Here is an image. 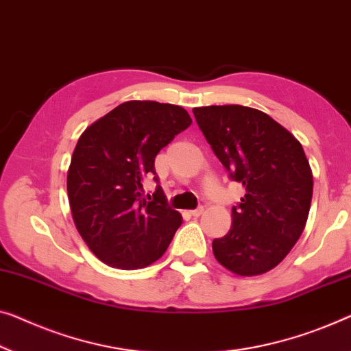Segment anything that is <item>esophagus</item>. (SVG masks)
<instances>
[{
    "label": "esophagus",
    "instance_id": "obj_1",
    "mask_svg": "<svg viewBox=\"0 0 351 351\" xmlns=\"http://www.w3.org/2000/svg\"><path fill=\"white\" fill-rule=\"evenodd\" d=\"M205 211V209H203V206H200V208H197V209H192V211H189V214L192 217H198V216H202V213Z\"/></svg>",
    "mask_w": 351,
    "mask_h": 351
}]
</instances>
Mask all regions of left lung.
Segmentation results:
<instances>
[{
	"label": "left lung",
	"mask_w": 351,
	"mask_h": 351,
	"mask_svg": "<svg viewBox=\"0 0 351 351\" xmlns=\"http://www.w3.org/2000/svg\"><path fill=\"white\" fill-rule=\"evenodd\" d=\"M214 154L241 182L232 227L213 241L214 257L237 276L276 268L300 239L312 202L313 178L295 135L269 114L244 106L192 110Z\"/></svg>",
	"instance_id": "1"
}]
</instances>
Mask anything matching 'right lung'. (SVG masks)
Segmentation results:
<instances>
[{"mask_svg":"<svg viewBox=\"0 0 351 351\" xmlns=\"http://www.w3.org/2000/svg\"><path fill=\"white\" fill-rule=\"evenodd\" d=\"M191 124L180 106L128 101L83 130L67 170V197L78 233L106 265L142 269L169 247L181 214L167 208L160 187L146 202L143 181L156 173L159 151Z\"/></svg>","mask_w":351,"mask_h":351,"instance_id":"1","label":"right lung"}]
</instances>
